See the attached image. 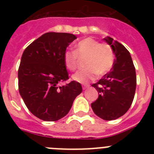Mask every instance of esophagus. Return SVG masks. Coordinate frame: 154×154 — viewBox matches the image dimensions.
I'll return each instance as SVG.
<instances>
[{"mask_svg":"<svg viewBox=\"0 0 154 154\" xmlns=\"http://www.w3.org/2000/svg\"><path fill=\"white\" fill-rule=\"evenodd\" d=\"M89 88V85H82V89H86Z\"/></svg>","mask_w":154,"mask_h":154,"instance_id":"obj_1","label":"esophagus"}]
</instances>
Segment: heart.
Returning a JSON list of instances; mask_svg holds the SVG:
<instances>
[{
    "label": "heart",
    "mask_w": 154,
    "mask_h": 154,
    "mask_svg": "<svg viewBox=\"0 0 154 154\" xmlns=\"http://www.w3.org/2000/svg\"><path fill=\"white\" fill-rule=\"evenodd\" d=\"M65 67L75 71L79 64V58L85 60L83 70L77 72L72 79L80 83H87L95 79L96 75L102 76L108 73L113 67L115 54L111 45L101 43L92 38H85L76 44L75 51H66L64 53Z\"/></svg>",
    "instance_id": "heart-1"
}]
</instances>
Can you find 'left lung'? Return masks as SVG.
Returning <instances> with one entry per match:
<instances>
[{"mask_svg": "<svg viewBox=\"0 0 154 154\" xmlns=\"http://www.w3.org/2000/svg\"><path fill=\"white\" fill-rule=\"evenodd\" d=\"M104 40L115 53V62L109 72L92 84L99 93L91 104L96 116L104 120H113L124 115L131 106L137 86L136 70L126 48L110 37Z\"/></svg>", "mask_w": 154, "mask_h": 154, "instance_id": "1", "label": "left lung"}]
</instances>
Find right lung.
Returning a JSON list of instances; mask_svg holds the SVG:
<instances>
[{"instance_id": "right-lung-1", "label": "right lung", "mask_w": 154, "mask_h": 154, "mask_svg": "<svg viewBox=\"0 0 154 154\" xmlns=\"http://www.w3.org/2000/svg\"><path fill=\"white\" fill-rule=\"evenodd\" d=\"M77 38L69 33L48 32L25 48L18 69V89L30 112L44 121H57L68 114L82 91L79 82L69 79L64 53Z\"/></svg>"}]
</instances>
